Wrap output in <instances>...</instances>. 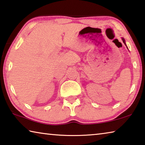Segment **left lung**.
<instances>
[{
	"mask_svg": "<svg viewBox=\"0 0 145 145\" xmlns=\"http://www.w3.org/2000/svg\"><path fill=\"white\" fill-rule=\"evenodd\" d=\"M122 40H123V42L125 44V40L123 38H122Z\"/></svg>",
	"mask_w": 145,
	"mask_h": 145,
	"instance_id": "left-lung-1",
	"label": "left lung"
}]
</instances>
